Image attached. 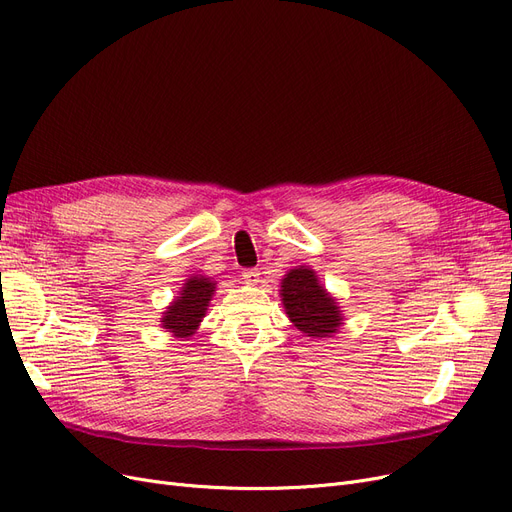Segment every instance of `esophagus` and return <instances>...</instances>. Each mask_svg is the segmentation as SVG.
I'll return each mask as SVG.
<instances>
[{
	"label": "esophagus",
	"instance_id": "obj_1",
	"mask_svg": "<svg viewBox=\"0 0 512 512\" xmlns=\"http://www.w3.org/2000/svg\"><path fill=\"white\" fill-rule=\"evenodd\" d=\"M259 278H261V272H259V270H253V267H251V270L242 272V280H245L247 284H257Z\"/></svg>",
	"mask_w": 512,
	"mask_h": 512
}]
</instances>
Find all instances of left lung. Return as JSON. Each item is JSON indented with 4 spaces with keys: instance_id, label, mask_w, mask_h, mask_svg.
<instances>
[{
    "instance_id": "1",
    "label": "left lung",
    "mask_w": 512,
    "mask_h": 512,
    "mask_svg": "<svg viewBox=\"0 0 512 512\" xmlns=\"http://www.w3.org/2000/svg\"><path fill=\"white\" fill-rule=\"evenodd\" d=\"M282 301L290 321L313 338H326L340 326V311L334 299L319 286L315 272L290 270L282 280Z\"/></svg>"
}]
</instances>
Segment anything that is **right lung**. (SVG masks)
<instances>
[{"label":"right lung","mask_w":512,"mask_h":512,"mask_svg":"<svg viewBox=\"0 0 512 512\" xmlns=\"http://www.w3.org/2000/svg\"><path fill=\"white\" fill-rule=\"evenodd\" d=\"M180 290L182 297H178L168 311L164 313V326L174 336H191L201 317L207 311V303L211 301V294L215 290V284L209 282V278H191Z\"/></svg>","instance_id":"1"}]
</instances>
